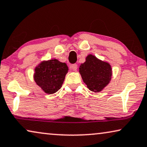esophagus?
Segmentation results:
<instances>
[{
    "instance_id": "34e87169",
    "label": "esophagus",
    "mask_w": 147,
    "mask_h": 147,
    "mask_svg": "<svg viewBox=\"0 0 147 147\" xmlns=\"http://www.w3.org/2000/svg\"><path fill=\"white\" fill-rule=\"evenodd\" d=\"M70 68L73 70V71H76L78 69V65L77 64H72L71 66H70Z\"/></svg>"
}]
</instances>
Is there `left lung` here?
<instances>
[{"label":"left lung","instance_id":"8db88e82","mask_svg":"<svg viewBox=\"0 0 147 147\" xmlns=\"http://www.w3.org/2000/svg\"><path fill=\"white\" fill-rule=\"evenodd\" d=\"M84 82L89 90L100 92L109 84L112 77L111 65L92 54H89L79 70Z\"/></svg>","mask_w":147,"mask_h":147}]
</instances>
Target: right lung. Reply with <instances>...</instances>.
Returning a JSON list of instances; mask_svg holds the SVG:
<instances>
[{
  "mask_svg": "<svg viewBox=\"0 0 147 147\" xmlns=\"http://www.w3.org/2000/svg\"><path fill=\"white\" fill-rule=\"evenodd\" d=\"M67 71L66 63L58 59L43 60L35 67L34 80L44 92L53 94L61 88Z\"/></svg>",
  "mask_w": 147,
  "mask_h": 147,
  "instance_id": "obj_1",
  "label": "right lung"
}]
</instances>
